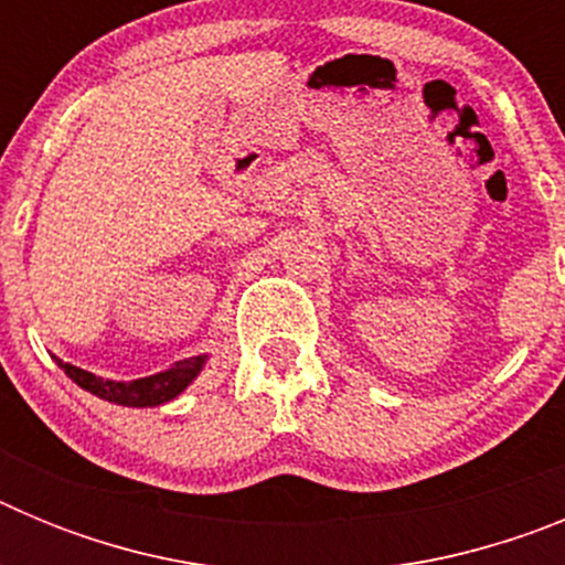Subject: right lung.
<instances>
[{"mask_svg":"<svg viewBox=\"0 0 565 565\" xmlns=\"http://www.w3.org/2000/svg\"><path fill=\"white\" fill-rule=\"evenodd\" d=\"M56 362L78 387L104 398V402L124 404V407H158V404L172 402V398H178L186 391L189 384L198 379V373L203 371L206 356L183 359V362H174L167 371L154 373V376L132 379V382H113V379H102L96 373L82 371L76 364L62 362V359H56Z\"/></svg>","mask_w":565,"mask_h":565,"instance_id":"add662e5","label":"right lung"}]
</instances>
